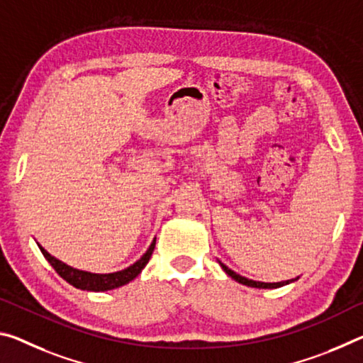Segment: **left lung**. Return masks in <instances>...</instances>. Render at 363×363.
I'll return each mask as SVG.
<instances>
[{"label":"left lung","mask_w":363,"mask_h":363,"mask_svg":"<svg viewBox=\"0 0 363 363\" xmlns=\"http://www.w3.org/2000/svg\"><path fill=\"white\" fill-rule=\"evenodd\" d=\"M220 264H221V268L224 269V272H226L229 276H231L233 279H235L238 281V283H240V284H244V286H249V287H258V289H276V287H281V286H286V284H289V283H292V281H296V279H289V281H281V283H262V281H254V279H247V278H244V276H240V274H238V273H234L233 269H229L226 264L224 263H221L220 262Z\"/></svg>","instance_id":"left-lung-1"}]
</instances>
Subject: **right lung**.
<instances>
[{"instance_id": "obj_1", "label": "right lung", "mask_w": 363, "mask_h": 363, "mask_svg": "<svg viewBox=\"0 0 363 363\" xmlns=\"http://www.w3.org/2000/svg\"><path fill=\"white\" fill-rule=\"evenodd\" d=\"M155 242H157V240H153L152 245L148 247V250L145 252V255H143L139 262L130 264L129 268L123 269V272L108 273V274L89 273V272H82V269H76L72 267H67L66 263H62V262L57 260V258L51 257L42 245H38V247H40V250H42L43 257L47 258L48 263L55 268V272L60 274L62 279L67 281L69 284H72L74 287H77V289H82V291L100 292V291L116 289V287L128 284L135 278V276H139L142 269L145 268V264L148 263V260H150V257L153 254V249H155Z\"/></svg>"}]
</instances>
